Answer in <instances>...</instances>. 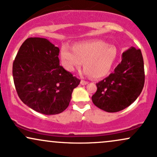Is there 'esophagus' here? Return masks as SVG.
Here are the masks:
<instances>
[{"label": "esophagus", "mask_w": 157, "mask_h": 157, "mask_svg": "<svg viewBox=\"0 0 157 157\" xmlns=\"http://www.w3.org/2000/svg\"><path fill=\"white\" fill-rule=\"evenodd\" d=\"M80 84L82 85V86H84V85L88 84V82H87V81H85V80H81V81H80Z\"/></svg>", "instance_id": "1"}]
</instances>
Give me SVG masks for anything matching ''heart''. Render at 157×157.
Wrapping results in <instances>:
<instances>
[{"instance_id":"b5f03b06","label":"heart","mask_w":157,"mask_h":157,"mask_svg":"<svg viewBox=\"0 0 157 157\" xmlns=\"http://www.w3.org/2000/svg\"><path fill=\"white\" fill-rule=\"evenodd\" d=\"M63 66L72 72L80 68L83 61V74L95 79L108 75L112 69L118 56L116 46L100 40H90L75 44L72 48L63 45L60 48Z\"/></svg>"}]
</instances>
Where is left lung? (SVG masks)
I'll use <instances>...</instances> for the list:
<instances>
[{"label":"left lung","mask_w":157,"mask_h":157,"mask_svg":"<svg viewBox=\"0 0 157 157\" xmlns=\"http://www.w3.org/2000/svg\"><path fill=\"white\" fill-rule=\"evenodd\" d=\"M145 83L144 62L140 49L131 46L122 53V61L109 76L97 82L93 103L107 112L125 109L137 99Z\"/></svg>","instance_id":"left-lung-1"}]
</instances>
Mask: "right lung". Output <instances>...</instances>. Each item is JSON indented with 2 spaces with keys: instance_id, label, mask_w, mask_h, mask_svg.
<instances>
[{
  "instance_id": "1",
  "label": "right lung",
  "mask_w": 157,
  "mask_h": 157,
  "mask_svg": "<svg viewBox=\"0 0 157 157\" xmlns=\"http://www.w3.org/2000/svg\"><path fill=\"white\" fill-rule=\"evenodd\" d=\"M58 47L41 37L26 39L12 66L14 83L20 99L37 112L57 114L71 101L80 80L60 66Z\"/></svg>"
}]
</instances>
